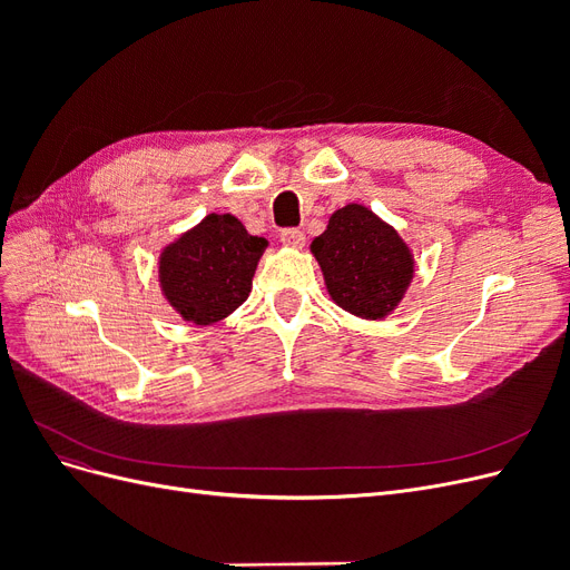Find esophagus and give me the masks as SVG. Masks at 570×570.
<instances>
[{
    "mask_svg": "<svg viewBox=\"0 0 570 570\" xmlns=\"http://www.w3.org/2000/svg\"><path fill=\"white\" fill-rule=\"evenodd\" d=\"M306 235L299 228H285L281 230V243L287 247H302L304 245Z\"/></svg>",
    "mask_w": 570,
    "mask_h": 570,
    "instance_id": "esophagus-1",
    "label": "esophagus"
}]
</instances>
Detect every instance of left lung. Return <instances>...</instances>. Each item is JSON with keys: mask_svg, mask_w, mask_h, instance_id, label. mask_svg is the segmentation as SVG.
<instances>
[{"mask_svg": "<svg viewBox=\"0 0 570 570\" xmlns=\"http://www.w3.org/2000/svg\"><path fill=\"white\" fill-rule=\"evenodd\" d=\"M331 297L354 316L383 318L413 278L404 239L361 204L337 209L312 243Z\"/></svg>", "mask_w": 570, "mask_h": 570, "instance_id": "obj_1", "label": "left lung"}]
</instances>
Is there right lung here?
<instances>
[{
    "mask_svg": "<svg viewBox=\"0 0 570 570\" xmlns=\"http://www.w3.org/2000/svg\"><path fill=\"white\" fill-rule=\"evenodd\" d=\"M264 249L266 239L249 235L235 216H206L164 249L159 264L164 295L183 318L197 325L226 318L249 297Z\"/></svg>",
    "mask_w": 570,
    "mask_h": 570,
    "instance_id": "right-lung-1",
    "label": "right lung"
}]
</instances>
